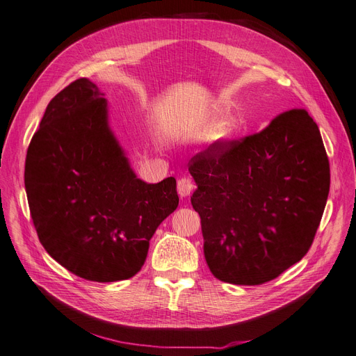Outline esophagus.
<instances>
[{
    "label": "esophagus",
    "mask_w": 356,
    "mask_h": 356,
    "mask_svg": "<svg viewBox=\"0 0 356 356\" xmlns=\"http://www.w3.org/2000/svg\"><path fill=\"white\" fill-rule=\"evenodd\" d=\"M195 189V183L189 177H181L177 180V192L181 197L189 196Z\"/></svg>",
    "instance_id": "1"
}]
</instances>
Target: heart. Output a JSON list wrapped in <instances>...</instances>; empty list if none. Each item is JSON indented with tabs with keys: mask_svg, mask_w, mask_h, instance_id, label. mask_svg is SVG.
<instances>
[{
	"mask_svg": "<svg viewBox=\"0 0 356 356\" xmlns=\"http://www.w3.org/2000/svg\"><path fill=\"white\" fill-rule=\"evenodd\" d=\"M229 131H222L221 134H218V138H220V140H227V138H229Z\"/></svg>",
	"mask_w": 356,
	"mask_h": 356,
	"instance_id": "b5f03b06",
	"label": "heart"
}]
</instances>
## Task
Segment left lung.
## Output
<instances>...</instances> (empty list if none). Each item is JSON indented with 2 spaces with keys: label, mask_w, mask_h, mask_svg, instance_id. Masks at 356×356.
<instances>
[{
  "label": "left lung",
  "mask_w": 356,
  "mask_h": 356,
  "mask_svg": "<svg viewBox=\"0 0 356 356\" xmlns=\"http://www.w3.org/2000/svg\"><path fill=\"white\" fill-rule=\"evenodd\" d=\"M189 172L216 280L260 285L307 254L330 189L327 154L307 111L284 112L257 134L212 144L191 159Z\"/></svg>",
  "instance_id": "8db88e82"
}]
</instances>
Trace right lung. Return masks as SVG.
Segmentation results:
<instances>
[{"instance_id":"1","label":"right lung","mask_w":356,"mask_h":356,"mask_svg":"<svg viewBox=\"0 0 356 356\" xmlns=\"http://www.w3.org/2000/svg\"><path fill=\"white\" fill-rule=\"evenodd\" d=\"M80 79L49 102L30 141L24 186L44 250L95 282L141 270L149 240L179 205L176 179H138L107 120V102Z\"/></svg>"}]
</instances>
